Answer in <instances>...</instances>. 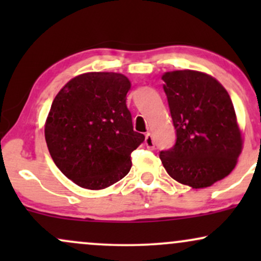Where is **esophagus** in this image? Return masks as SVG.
<instances>
[{"instance_id":"1","label":"esophagus","mask_w":261,"mask_h":261,"mask_svg":"<svg viewBox=\"0 0 261 261\" xmlns=\"http://www.w3.org/2000/svg\"><path fill=\"white\" fill-rule=\"evenodd\" d=\"M145 145H146V147H147L148 149H153L154 148V141H153V139H152V135L149 134V133L146 134Z\"/></svg>"}]
</instances>
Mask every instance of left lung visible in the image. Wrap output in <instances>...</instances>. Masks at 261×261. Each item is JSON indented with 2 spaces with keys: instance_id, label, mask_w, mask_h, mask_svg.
I'll return each instance as SVG.
<instances>
[{
  "instance_id": "1",
  "label": "left lung",
  "mask_w": 261,
  "mask_h": 261,
  "mask_svg": "<svg viewBox=\"0 0 261 261\" xmlns=\"http://www.w3.org/2000/svg\"><path fill=\"white\" fill-rule=\"evenodd\" d=\"M175 145L161 151L167 173L193 189L211 187L234 169L242 135L229 94L214 77L182 70L162 76Z\"/></svg>"
}]
</instances>
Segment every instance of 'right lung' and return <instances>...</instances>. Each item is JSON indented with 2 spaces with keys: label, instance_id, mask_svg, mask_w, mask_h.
<instances>
[{
  "label": "right lung",
  "instance_id": "add662e5",
  "mask_svg": "<svg viewBox=\"0 0 261 261\" xmlns=\"http://www.w3.org/2000/svg\"><path fill=\"white\" fill-rule=\"evenodd\" d=\"M130 88L121 73L88 72L54 99L45 140L56 167L79 187L99 190L130 172L131 152L145 141L126 107Z\"/></svg>",
  "mask_w": 261,
  "mask_h": 261
}]
</instances>
